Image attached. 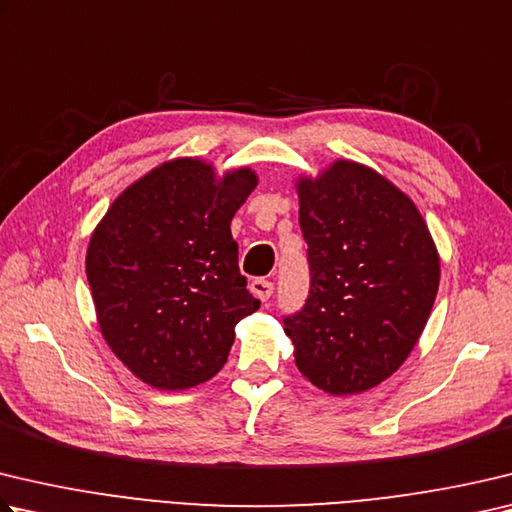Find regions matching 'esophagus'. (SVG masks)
I'll use <instances>...</instances> for the list:
<instances>
[{
  "instance_id": "34e87169",
  "label": "esophagus",
  "mask_w": 512,
  "mask_h": 512,
  "mask_svg": "<svg viewBox=\"0 0 512 512\" xmlns=\"http://www.w3.org/2000/svg\"><path fill=\"white\" fill-rule=\"evenodd\" d=\"M250 291H253L259 300L266 302V300H271L275 286H273V282L264 280V277H257V280H253V284H250Z\"/></svg>"
}]
</instances>
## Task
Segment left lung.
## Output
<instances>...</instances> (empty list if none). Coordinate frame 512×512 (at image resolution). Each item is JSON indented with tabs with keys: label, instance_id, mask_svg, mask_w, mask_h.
Returning a JSON list of instances; mask_svg holds the SVG:
<instances>
[{
	"label": "left lung",
	"instance_id": "obj_1",
	"mask_svg": "<svg viewBox=\"0 0 512 512\" xmlns=\"http://www.w3.org/2000/svg\"><path fill=\"white\" fill-rule=\"evenodd\" d=\"M311 288L284 315L295 365L329 394H360L410 356L439 291L423 217L378 172L336 161L297 183Z\"/></svg>",
	"mask_w": 512,
	"mask_h": 512
}]
</instances>
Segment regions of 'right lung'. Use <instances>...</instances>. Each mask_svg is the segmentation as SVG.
<instances>
[{
  "instance_id": "right-lung-1",
  "label": "right lung",
  "mask_w": 512,
  "mask_h": 512,
  "mask_svg": "<svg viewBox=\"0 0 512 512\" xmlns=\"http://www.w3.org/2000/svg\"><path fill=\"white\" fill-rule=\"evenodd\" d=\"M257 176L194 159L156 167L120 194L87 250V280L111 351L143 383L188 389L226 365L235 327L259 309L230 221Z\"/></svg>"
}]
</instances>
